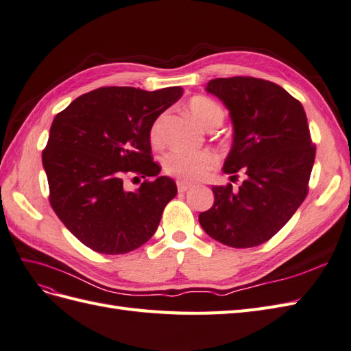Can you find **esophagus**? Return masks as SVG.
Segmentation results:
<instances>
[{"mask_svg":"<svg viewBox=\"0 0 351 351\" xmlns=\"http://www.w3.org/2000/svg\"><path fill=\"white\" fill-rule=\"evenodd\" d=\"M191 186H193L191 184H188V182H185V181H178V191H179V193H185V191L190 190Z\"/></svg>","mask_w":351,"mask_h":351,"instance_id":"esophagus-1","label":"esophagus"}]
</instances>
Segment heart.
Segmentation results:
<instances>
[{
    "label": "heart",
    "instance_id": "b5f03b06",
    "mask_svg": "<svg viewBox=\"0 0 351 351\" xmlns=\"http://www.w3.org/2000/svg\"><path fill=\"white\" fill-rule=\"evenodd\" d=\"M188 111L193 119L206 130H213L219 128L226 119L223 108L206 96H194L188 102ZM149 139L154 145L161 142V120H157L151 128ZM218 165V158L210 151L186 152V151H172L165 156L163 167L165 172L173 175L185 182L200 181L208 176L210 170Z\"/></svg>",
    "mask_w": 351,
    "mask_h": 351
}]
</instances>
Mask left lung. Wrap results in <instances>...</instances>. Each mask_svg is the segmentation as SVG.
<instances>
[{"instance_id": "obj_1", "label": "left lung", "mask_w": 351, "mask_h": 351, "mask_svg": "<svg viewBox=\"0 0 351 351\" xmlns=\"http://www.w3.org/2000/svg\"><path fill=\"white\" fill-rule=\"evenodd\" d=\"M209 93L230 110L234 141L223 165L237 188L212 186L215 203L199 215L208 234L245 249L265 243L283 228L308 193L316 158L307 115L298 99L255 77L215 78Z\"/></svg>"}]
</instances>
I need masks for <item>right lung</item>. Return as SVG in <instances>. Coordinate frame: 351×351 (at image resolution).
<instances>
[{
  "mask_svg": "<svg viewBox=\"0 0 351 351\" xmlns=\"http://www.w3.org/2000/svg\"><path fill=\"white\" fill-rule=\"evenodd\" d=\"M182 92L101 87L78 96L53 120L43 149L49 202L95 252L128 254L154 236L178 188L173 179L157 176L161 167L151 156L149 132ZM125 176L144 178L136 193L123 190Z\"/></svg>",
  "mask_w": 351,
  "mask_h": 351,
  "instance_id": "obj_1",
  "label": "right lung"
}]
</instances>
